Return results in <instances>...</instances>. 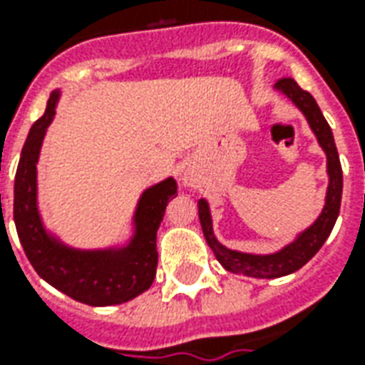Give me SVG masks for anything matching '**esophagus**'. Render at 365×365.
Here are the masks:
<instances>
[{"instance_id": "esophagus-1", "label": "esophagus", "mask_w": 365, "mask_h": 365, "mask_svg": "<svg viewBox=\"0 0 365 365\" xmlns=\"http://www.w3.org/2000/svg\"><path fill=\"white\" fill-rule=\"evenodd\" d=\"M190 178H183V185H190Z\"/></svg>"}]
</instances>
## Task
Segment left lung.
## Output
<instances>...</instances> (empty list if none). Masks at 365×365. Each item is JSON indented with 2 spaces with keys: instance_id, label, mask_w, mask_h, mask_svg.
Returning a JSON list of instances; mask_svg holds the SVG:
<instances>
[{
  "instance_id": "1",
  "label": "left lung",
  "mask_w": 365,
  "mask_h": 365,
  "mask_svg": "<svg viewBox=\"0 0 365 365\" xmlns=\"http://www.w3.org/2000/svg\"><path fill=\"white\" fill-rule=\"evenodd\" d=\"M275 90L282 91L283 96L289 97L291 101L297 105L299 111L305 115L309 127L313 128L317 140H319L321 148L327 154L329 187H327V199H324V207H322L319 219L309 229L299 232L293 242L283 246L282 250H277V252L246 254L238 252V250H230L215 238L209 203L205 199H199L197 203L199 221H201V229H203V235H205L207 245L213 250L215 258L221 262L222 268L229 269L232 274L260 277V279H274V277L293 274L299 268H303L307 262L321 250L324 240L329 238L330 230L334 227L338 213H340V199H342V166H340V158H338L336 144H334V136H332L329 123H327L324 115L319 109L314 97L309 91L301 90L297 82L291 80V78H282L279 82L275 83Z\"/></svg>"
}]
</instances>
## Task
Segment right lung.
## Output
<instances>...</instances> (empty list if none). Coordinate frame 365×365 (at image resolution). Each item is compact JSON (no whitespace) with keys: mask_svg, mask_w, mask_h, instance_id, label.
<instances>
[{"mask_svg":"<svg viewBox=\"0 0 365 365\" xmlns=\"http://www.w3.org/2000/svg\"><path fill=\"white\" fill-rule=\"evenodd\" d=\"M58 91H52L46 111L29 130L15 174L13 219L29 262L44 282L68 297L91 307L119 305L146 291L156 277V232L170 199L178 193L174 178L152 185L138 199L125 246L103 250H78L60 242L44 229L36 201V162L46 128L56 115Z\"/></svg>","mask_w":365,"mask_h":365,"instance_id":"obj_1","label":"right lung"}]
</instances>
